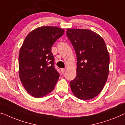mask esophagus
Returning a JSON list of instances; mask_svg holds the SVG:
<instances>
[{"instance_id": "34e87169", "label": "esophagus", "mask_w": 125, "mask_h": 125, "mask_svg": "<svg viewBox=\"0 0 125 125\" xmlns=\"http://www.w3.org/2000/svg\"><path fill=\"white\" fill-rule=\"evenodd\" d=\"M65 71H66V70H65V69H64V68L61 69V72H62V74L64 73V72H65Z\"/></svg>"}]
</instances>
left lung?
Masks as SVG:
<instances>
[{
	"label": "left lung",
	"instance_id": "left-lung-1",
	"mask_svg": "<svg viewBox=\"0 0 125 125\" xmlns=\"http://www.w3.org/2000/svg\"><path fill=\"white\" fill-rule=\"evenodd\" d=\"M67 36L77 56V74L70 81L74 95L81 100L97 96L109 73V54L103 39L87 29H67Z\"/></svg>",
	"mask_w": 125,
	"mask_h": 125
}]
</instances>
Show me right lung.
Returning a JSON list of instances; mask_svg holds the SVG:
<instances>
[{"label":"right lung","mask_w":125,"mask_h":125,"mask_svg":"<svg viewBox=\"0 0 125 125\" xmlns=\"http://www.w3.org/2000/svg\"><path fill=\"white\" fill-rule=\"evenodd\" d=\"M64 30L54 26H42L26 37L18 56L19 77L26 92L35 98L51 93L59 77L54 66L52 46Z\"/></svg>","instance_id":"right-lung-1"}]
</instances>
